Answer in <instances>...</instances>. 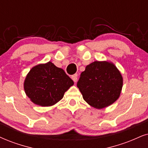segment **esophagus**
Wrapping results in <instances>:
<instances>
[{"label": "esophagus", "mask_w": 148, "mask_h": 148, "mask_svg": "<svg viewBox=\"0 0 148 148\" xmlns=\"http://www.w3.org/2000/svg\"><path fill=\"white\" fill-rule=\"evenodd\" d=\"M71 78H72V79L73 80V81L75 82V83H76V81H77V75H76V74H74V75H72V77H71Z\"/></svg>", "instance_id": "esophagus-1"}]
</instances>
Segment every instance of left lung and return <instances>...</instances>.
<instances>
[{
    "label": "left lung",
    "instance_id": "1",
    "mask_svg": "<svg viewBox=\"0 0 148 148\" xmlns=\"http://www.w3.org/2000/svg\"><path fill=\"white\" fill-rule=\"evenodd\" d=\"M122 86L120 72L114 63L106 61L87 65L77 83L84 100L98 109L113 104L119 98Z\"/></svg>",
    "mask_w": 148,
    "mask_h": 148
}]
</instances>
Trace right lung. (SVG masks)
I'll return each instance as SVG.
<instances>
[{"label":"right lung","mask_w":148,"mask_h":148,"mask_svg":"<svg viewBox=\"0 0 148 148\" xmlns=\"http://www.w3.org/2000/svg\"><path fill=\"white\" fill-rule=\"evenodd\" d=\"M74 81L63 69L51 61L33 67L24 82V89L30 100L37 105L50 106L63 98Z\"/></svg>","instance_id":"1"}]
</instances>
